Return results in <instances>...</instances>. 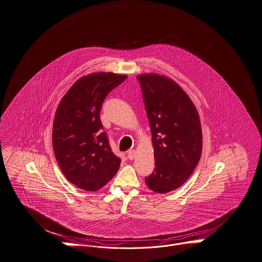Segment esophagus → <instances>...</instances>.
<instances>
[{
    "label": "esophagus",
    "mask_w": 262,
    "mask_h": 262,
    "mask_svg": "<svg viewBox=\"0 0 262 262\" xmlns=\"http://www.w3.org/2000/svg\"><path fill=\"white\" fill-rule=\"evenodd\" d=\"M136 156V150L135 149H129L127 152V157L129 160H133L134 158Z\"/></svg>",
    "instance_id": "34e87169"
}]
</instances>
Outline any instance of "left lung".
<instances>
[{"label": "left lung", "mask_w": 262, "mask_h": 262, "mask_svg": "<svg viewBox=\"0 0 262 262\" xmlns=\"http://www.w3.org/2000/svg\"><path fill=\"white\" fill-rule=\"evenodd\" d=\"M152 135L155 168L145 178L156 193L176 190L190 177L202 152L200 116L190 98L171 78L137 76Z\"/></svg>", "instance_id": "1"}]
</instances>
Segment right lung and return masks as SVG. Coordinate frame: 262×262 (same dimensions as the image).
Masks as SVG:
<instances>
[{
  "label": "right lung",
  "instance_id": "1",
  "mask_svg": "<svg viewBox=\"0 0 262 262\" xmlns=\"http://www.w3.org/2000/svg\"><path fill=\"white\" fill-rule=\"evenodd\" d=\"M126 77L111 72L82 76L58 105L53 152L67 180L83 190H99L119 169L121 159L110 147L100 112L106 96Z\"/></svg>",
  "mask_w": 262,
  "mask_h": 262
}]
</instances>
